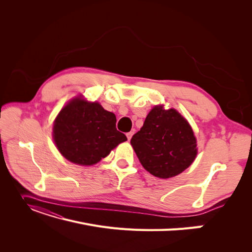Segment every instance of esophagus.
Segmentation results:
<instances>
[{
	"instance_id": "34e87169",
	"label": "esophagus",
	"mask_w": 252,
	"mask_h": 252,
	"mask_svg": "<svg viewBox=\"0 0 252 252\" xmlns=\"http://www.w3.org/2000/svg\"><path fill=\"white\" fill-rule=\"evenodd\" d=\"M134 135V131H128V133H126V137H127V140L129 141L131 139V137H133Z\"/></svg>"
}]
</instances>
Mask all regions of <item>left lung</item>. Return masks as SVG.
Returning a JSON list of instances; mask_svg holds the SVG:
<instances>
[{
  "label": "left lung",
  "instance_id": "1",
  "mask_svg": "<svg viewBox=\"0 0 252 252\" xmlns=\"http://www.w3.org/2000/svg\"><path fill=\"white\" fill-rule=\"evenodd\" d=\"M143 167L157 178L175 177L194 161L197 148L194 133L177 110L155 106L141 129L130 139Z\"/></svg>",
  "mask_w": 252,
  "mask_h": 252
}]
</instances>
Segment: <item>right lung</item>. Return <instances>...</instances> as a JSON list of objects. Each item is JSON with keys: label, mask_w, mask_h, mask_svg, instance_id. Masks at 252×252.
<instances>
[{"label": "right lung", "mask_w": 252, "mask_h": 252, "mask_svg": "<svg viewBox=\"0 0 252 252\" xmlns=\"http://www.w3.org/2000/svg\"><path fill=\"white\" fill-rule=\"evenodd\" d=\"M115 124L114 113L99 103L76 98L56 117L53 138L66 159L79 165H93L127 140Z\"/></svg>", "instance_id": "1"}]
</instances>
